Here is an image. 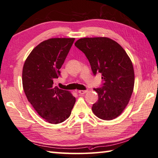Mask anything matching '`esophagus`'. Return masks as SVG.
<instances>
[{"label":"esophagus","mask_w":158,"mask_h":158,"mask_svg":"<svg viewBox=\"0 0 158 158\" xmlns=\"http://www.w3.org/2000/svg\"><path fill=\"white\" fill-rule=\"evenodd\" d=\"M87 92V90H79L78 93L80 94H85V93Z\"/></svg>","instance_id":"esophagus-1"}]
</instances>
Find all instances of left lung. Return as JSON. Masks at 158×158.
I'll return each instance as SVG.
<instances>
[{
	"instance_id": "1",
	"label": "left lung",
	"mask_w": 158,
	"mask_h": 158,
	"mask_svg": "<svg viewBox=\"0 0 158 158\" xmlns=\"http://www.w3.org/2000/svg\"><path fill=\"white\" fill-rule=\"evenodd\" d=\"M75 46L89 60L93 74L102 76V87L94 88L98 100L93 104V112L103 120L117 117L128 105L134 88V69L128 55L117 42L107 37L81 38Z\"/></svg>"
}]
</instances>
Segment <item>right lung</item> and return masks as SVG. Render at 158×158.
<instances>
[{
    "label": "right lung",
    "instance_id": "add662e5",
    "mask_svg": "<svg viewBox=\"0 0 158 158\" xmlns=\"http://www.w3.org/2000/svg\"><path fill=\"white\" fill-rule=\"evenodd\" d=\"M74 40L52 38L44 41L32 50L24 63V92L38 114L50 123L64 121L76 103V98L70 92L54 86Z\"/></svg>",
    "mask_w": 158,
    "mask_h": 158
}]
</instances>
